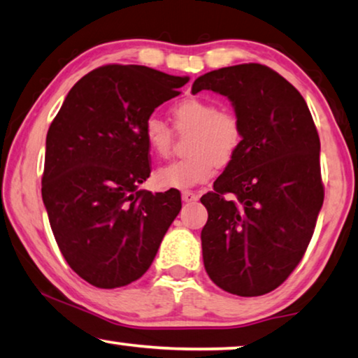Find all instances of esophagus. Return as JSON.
Listing matches in <instances>:
<instances>
[{"label":"esophagus","instance_id":"obj_1","mask_svg":"<svg viewBox=\"0 0 358 358\" xmlns=\"http://www.w3.org/2000/svg\"><path fill=\"white\" fill-rule=\"evenodd\" d=\"M196 199H199V195H196L195 192H192V190H184L182 192V200L184 201H195Z\"/></svg>","mask_w":358,"mask_h":358}]
</instances>
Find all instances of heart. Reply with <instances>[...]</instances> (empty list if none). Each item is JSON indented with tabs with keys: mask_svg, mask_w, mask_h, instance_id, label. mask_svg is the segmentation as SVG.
<instances>
[{
	"mask_svg": "<svg viewBox=\"0 0 358 358\" xmlns=\"http://www.w3.org/2000/svg\"><path fill=\"white\" fill-rule=\"evenodd\" d=\"M174 129L190 132L185 145L189 157L173 162L155 173V182L162 189H189L205 182L217 166L229 164L243 141V127L234 111L217 110L215 103L201 98H184L171 108ZM143 138L150 152L166 158L173 148V132L158 117L143 124Z\"/></svg>",
	"mask_w": 358,
	"mask_h": 358,
	"instance_id": "b5f03b06",
	"label": "heart"
}]
</instances>
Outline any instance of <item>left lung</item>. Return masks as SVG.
Listing matches in <instances>:
<instances>
[{
	"mask_svg": "<svg viewBox=\"0 0 358 358\" xmlns=\"http://www.w3.org/2000/svg\"><path fill=\"white\" fill-rule=\"evenodd\" d=\"M229 98L243 127L234 159L201 196L203 265L222 291L257 297L286 281L312 241L323 205L320 137L303 96L268 66L206 72L192 93Z\"/></svg>",
	"mask_w": 358,
	"mask_h": 358,
	"instance_id": "left-lung-1",
	"label": "left lung"
}]
</instances>
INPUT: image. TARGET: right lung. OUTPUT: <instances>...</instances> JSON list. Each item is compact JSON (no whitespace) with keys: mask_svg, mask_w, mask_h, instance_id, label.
<instances>
[{"mask_svg":"<svg viewBox=\"0 0 358 358\" xmlns=\"http://www.w3.org/2000/svg\"><path fill=\"white\" fill-rule=\"evenodd\" d=\"M189 77L106 64L82 77L46 134L41 196L64 260L100 289L147 271L180 194L138 190L150 176L143 124Z\"/></svg>","mask_w":358,"mask_h":358,"instance_id":"obj_1","label":"right lung"}]
</instances>
